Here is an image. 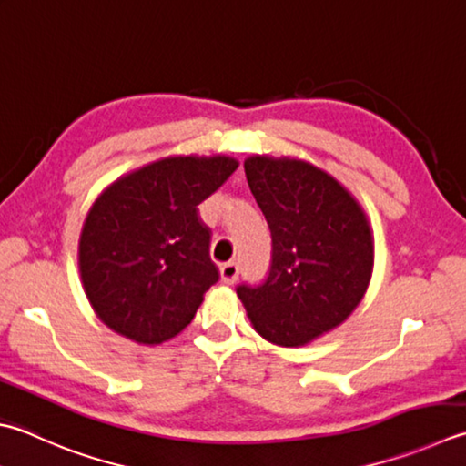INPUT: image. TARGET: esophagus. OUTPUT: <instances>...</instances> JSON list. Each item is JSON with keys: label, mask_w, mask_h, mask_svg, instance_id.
<instances>
[{"label": "esophagus", "mask_w": 466, "mask_h": 466, "mask_svg": "<svg viewBox=\"0 0 466 466\" xmlns=\"http://www.w3.org/2000/svg\"><path fill=\"white\" fill-rule=\"evenodd\" d=\"M238 275H240L238 262H226L220 267V277L226 285H234V282L238 280Z\"/></svg>", "instance_id": "obj_1"}]
</instances>
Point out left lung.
<instances>
[{
    "mask_svg": "<svg viewBox=\"0 0 466 466\" xmlns=\"http://www.w3.org/2000/svg\"><path fill=\"white\" fill-rule=\"evenodd\" d=\"M246 179L267 218L270 268L236 287L264 339L299 348L335 329L366 295L373 242L361 206L339 181L300 159L252 155Z\"/></svg>",
    "mask_w": 466,
    "mask_h": 466,
    "instance_id": "1",
    "label": "left lung"
}]
</instances>
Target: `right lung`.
Wrapping results in <instances>:
<instances>
[{
    "label": "right lung",
    "instance_id": "1",
    "mask_svg": "<svg viewBox=\"0 0 466 466\" xmlns=\"http://www.w3.org/2000/svg\"><path fill=\"white\" fill-rule=\"evenodd\" d=\"M238 161L166 157L108 186L90 208L78 267L95 313L143 345L176 337L194 319L220 272L209 258L212 230L198 206Z\"/></svg>",
    "mask_w": 466,
    "mask_h": 466
}]
</instances>
